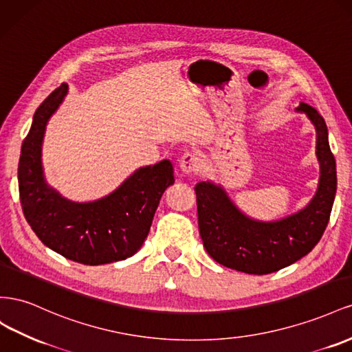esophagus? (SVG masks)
I'll return each instance as SVG.
<instances>
[{"label": "esophagus", "instance_id": "obj_1", "mask_svg": "<svg viewBox=\"0 0 352 352\" xmlns=\"http://www.w3.org/2000/svg\"><path fill=\"white\" fill-rule=\"evenodd\" d=\"M179 168H182L183 173L187 175L196 174L197 170H200V168H202V157H200L197 153L187 152L182 156V159H179Z\"/></svg>", "mask_w": 352, "mask_h": 352}]
</instances>
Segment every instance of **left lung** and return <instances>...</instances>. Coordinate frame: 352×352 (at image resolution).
I'll use <instances>...</instances> for the list:
<instances>
[{
	"label": "left lung",
	"mask_w": 352,
	"mask_h": 352,
	"mask_svg": "<svg viewBox=\"0 0 352 352\" xmlns=\"http://www.w3.org/2000/svg\"><path fill=\"white\" fill-rule=\"evenodd\" d=\"M298 110L316 126L321 169L318 190L305 209L274 223H259L240 212L221 187L196 184L199 233L218 264L248 274H270L309 254L323 236L336 195V162L323 116L307 103Z\"/></svg>",
	"instance_id": "obj_1"
}]
</instances>
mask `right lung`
I'll list each match as a JSON object with an SVG mask.
<instances>
[{
    "label": "right lung",
    "mask_w": 352,
    "mask_h": 352,
    "mask_svg": "<svg viewBox=\"0 0 352 352\" xmlns=\"http://www.w3.org/2000/svg\"><path fill=\"white\" fill-rule=\"evenodd\" d=\"M62 84L36 109L19 160V196L28 224L41 242L85 265L116 263L142 248L168 186L174 184L169 160L140 168L112 195L91 204H74L50 188L43 175L41 144L48 118L62 103Z\"/></svg>",
    "instance_id": "add662e5"
}]
</instances>
